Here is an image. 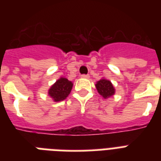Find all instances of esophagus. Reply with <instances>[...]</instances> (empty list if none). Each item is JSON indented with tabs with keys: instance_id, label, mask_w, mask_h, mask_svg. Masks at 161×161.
<instances>
[{
	"instance_id": "34e87169",
	"label": "esophagus",
	"mask_w": 161,
	"mask_h": 161,
	"mask_svg": "<svg viewBox=\"0 0 161 161\" xmlns=\"http://www.w3.org/2000/svg\"><path fill=\"white\" fill-rule=\"evenodd\" d=\"M81 78H89V75H88V74H83V75H81Z\"/></svg>"
}]
</instances>
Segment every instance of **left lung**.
<instances>
[{"instance_id": "obj_1", "label": "left lung", "mask_w": 161, "mask_h": 161, "mask_svg": "<svg viewBox=\"0 0 161 161\" xmlns=\"http://www.w3.org/2000/svg\"><path fill=\"white\" fill-rule=\"evenodd\" d=\"M95 86L98 93L101 96H103L104 98H109V97L114 95L115 93V89L112 83L109 80H107L104 78H102L101 80L97 82Z\"/></svg>"}]
</instances>
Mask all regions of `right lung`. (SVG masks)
Returning <instances> with one entry per match:
<instances>
[{"label":"right lung","instance_id":"obj_1","mask_svg":"<svg viewBox=\"0 0 161 161\" xmlns=\"http://www.w3.org/2000/svg\"><path fill=\"white\" fill-rule=\"evenodd\" d=\"M73 83L65 78H60L49 88L48 94L53 101L59 102L64 100L73 88Z\"/></svg>","mask_w":161,"mask_h":161}]
</instances>
